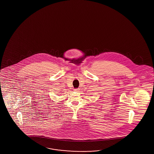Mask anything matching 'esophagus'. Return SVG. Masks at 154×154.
Masks as SVG:
<instances>
[{
  "label": "esophagus",
  "instance_id": "obj_1",
  "mask_svg": "<svg viewBox=\"0 0 154 154\" xmlns=\"http://www.w3.org/2000/svg\"><path fill=\"white\" fill-rule=\"evenodd\" d=\"M79 89L78 88H74V91L78 92L79 91Z\"/></svg>",
  "mask_w": 154,
  "mask_h": 154
}]
</instances>
